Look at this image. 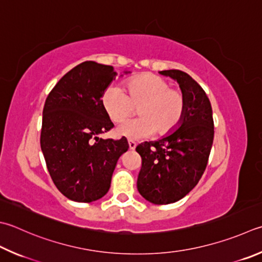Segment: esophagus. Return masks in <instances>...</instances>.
<instances>
[{
	"label": "esophagus",
	"instance_id": "1",
	"mask_svg": "<svg viewBox=\"0 0 262 262\" xmlns=\"http://www.w3.org/2000/svg\"><path fill=\"white\" fill-rule=\"evenodd\" d=\"M136 147H137V144L135 141H132V140H129V148L131 150H133V149H136Z\"/></svg>",
	"mask_w": 262,
	"mask_h": 262
}]
</instances>
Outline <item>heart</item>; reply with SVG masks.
<instances>
[{"label":"heart","mask_w":262,"mask_h":262,"mask_svg":"<svg viewBox=\"0 0 262 262\" xmlns=\"http://www.w3.org/2000/svg\"><path fill=\"white\" fill-rule=\"evenodd\" d=\"M101 105L113 122H122L129 117L135 107V120L121 123L115 129L117 137L129 140H141L156 131L159 136L173 132L184 118L185 97L170 83L160 76L146 73L130 78L126 82V95L118 86L105 89Z\"/></svg>","instance_id":"b5f03b06"}]
</instances>
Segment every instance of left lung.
I'll use <instances>...</instances> for the list:
<instances>
[{
  "mask_svg": "<svg viewBox=\"0 0 262 262\" xmlns=\"http://www.w3.org/2000/svg\"><path fill=\"white\" fill-rule=\"evenodd\" d=\"M160 74L179 84L186 111L173 132L136 148L142 161L138 191L159 205L174 203L197 185L208 164L214 137L211 102L199 83L178 70Z\"/></svg>",
  "mask_w": 262,
  "mask_h": 262,
  "instance_id": "obj_1",
  "label": "left lung"
}]
</instances>
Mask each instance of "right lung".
<instances>
[{
  "label": "right lung",
  "instance_id": "add662e5",
  "mask_svg": "<svg viewBox=\"0 0 262 262\" xmlns=\"http://www.w3.org/2000/svg\"><path fill=\"white\" fill-rule=\"evenodd\" d=\"M116 75L113 66L84 61L59 80L44 103L41 149L53 184L72 201L105 196L118 159L129 149L124 138H99L114 126L101 96Z\"/></svg>",
  "mask_w": 262,
  "mask_h": 262
}]
</instances>
